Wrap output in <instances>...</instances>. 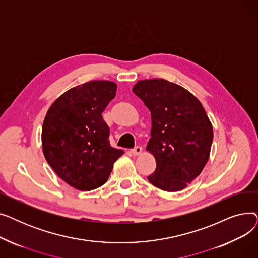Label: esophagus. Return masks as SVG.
Here are the masks:
<instances>
[{
	"instance_id": "1",
	"label": "esophagus",
	"mask_w": 258,
	"mask_h": 258,
	"mask_svg": "<svg viewBox=\"0 0 258 258\" xmlns=\"http://www.w3.org/2000/svg\"><path fill=\"white\" fill-rule=\"evenodd\" d=\"M131 152H132V154L134 156H138V155H140L142 153V147L141 146H136L135 148H133Z\"/></svg>"
}]
</instances>
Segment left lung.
Returning a JSON list of instances; mask_svg holds the SVG:
<instances>
[{"instance_id": "1", "label": "left lung", "mask_w": 258, "mask_h": 258, "mask_svg": "<svg viewBox=\"0 0 258 258\" xmlns=\"http://www.w3.org/2000/svg\"><path fill=\"white\" fill-rule=\"evenodd\" d=\"M133 92L152 116L146 151L154 155L157 167L147 179L162 190L180 191L207 163L213 139L211 122L197 97L168 80H140Z\"/></svg>"}]
</instances>
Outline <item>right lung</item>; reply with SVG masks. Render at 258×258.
Listing matches in <instances>:
<instances>
[{
    "label": "right lung",
    "instance_id": "right-lung-1",
    "mask_svg": "<svg viewBox=\"0 0 258 258\" xmlns=\"http://www.w3.org/2000/svg\"><path fill=\"white\" fill-rule=\"evenodd\" d=\"M116 90L113 81H89L60 95L45 117L44 156L58 177L78 190L103 185L123 155L111 146L110 128L102 119Z\"/></svg>",
    "mask_w": 258,
    "mask_h": 258
}]
</instances>
